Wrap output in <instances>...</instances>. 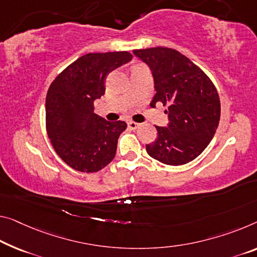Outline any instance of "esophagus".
Listing matches in <instances>:
<instances>
[{
    "mask_svg": "<svg viewBox=\"0 0 257 257\" xmlns=\"http://www.w3.org/2000/svg\"><path fill=\"white\" fill-rule=\"evenodd\" d=\"M127 125H128V127L131 128V130H136V128H138L140 126V124L136 123V121H128Z\"/></svg>",
    "mask_w": 257,
    "mask_h": 257,
    "instance_id": "esophagus-1",
    "label": "esophagus"
}]
</instances>
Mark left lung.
Instances as JSON below:
<instances>
[{"instance_id":"8db88e82","label":"left lung","mask_w":257,"mask_h":257,"mask_svg":"<svg viewBox=\"0 0 257 257\" xmlns=\"http://www.w3.org/2000/svg\"><path fill=\"white\" fill-rule=\"evenodd\" d=\"M133 54L153 73L156 94L151 105L169 104V124L155 126L159 137L146 145L148 155L167 165L186 164L207 148L218 127L217 89L199 66L175 49L156 47Z\"/></svg>"}]
</instances>
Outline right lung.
Returning a JSON list of instances; mask_svg holds the SVG:
<instances>
[{
  "instance_id": "right-lung-1",
  "label": "right lung",
  "mask_w": 257,
  "mask_h": 257,
  "mask_svg": "<svg viewBox=\"0 0 257 257\" xmlns=\"http://www.w3.org/2000/svg\"><path fill=\"white\" fill-rule=\"evenodd\" d=\"M132 60L128 51L89 53L79 57L51 82L46 97V126L57 155L77 171L96 172L116 155L125 121L94 113V101L105 92L112 70Z\"/></svg>"
}]
</instances>
